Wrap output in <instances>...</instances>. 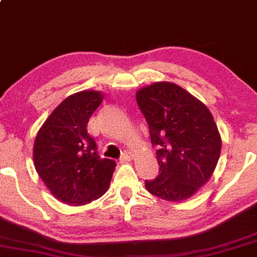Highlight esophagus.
<instances>
[{
    "instance_id": "obj_1",
    "label": "esophagus",
    "mask_w": 257,
    "mask_h": 257,
    "mask_svg": "<svg viewBox=\"0 0 257 257\" xmlns=\"http://www.w3.org/2000/svg\"><path fill=\"white\" fill-rule=\"evenodd\" d=\"M132 157H134V154H132V152L130 151H125L122 153V156H121L120 158V162L121 163H125V162H130L132 159Z\"/></svg>"
}]
</instances>
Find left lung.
Returning a JSON list of instances; mask_svg holds the SVG:
<instances>
[{
	"mask_svg": "<svg viewBox=\"0 0 257 257\" xmlns=\"http://www.w3.org/2000/svg\"><path fill=\"white\" fill-rule=\"evenodd\" d=\"M136 100L159 164V175L146 180V189L172 202L191 197L209 180L219 159L222 140L211 111L170 82L142 88Z\"/></svg>",
	"mask_w": 257,
	"mask_h": 257,
	"instance_id": "left-lung-1",
	"label": "left lung"
}]
</instances>
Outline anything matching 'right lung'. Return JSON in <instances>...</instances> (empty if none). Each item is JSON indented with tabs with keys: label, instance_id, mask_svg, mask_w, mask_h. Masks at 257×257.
Returning <instances> with one entry per match:
<instances>
[{
	"label": "right lung",
	"instance_id": "right-lung-1",
	"mask_svg": "<svg viewBox=\"0 0 257 257\" xmlns=\"http://www.w3.org/2000/svg\"><path fill=\"white\" fill-rule=\"evenodd\" d=\"M103 94L83 90L70 95L46 118L33 150L38 174L61 202L82 206L106 192L116 163L100 158L88 134L89 117Z\"/></svg>",
	"mask_w": 257,
	"mask_h": 257
}]
</instances>
